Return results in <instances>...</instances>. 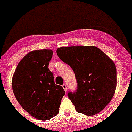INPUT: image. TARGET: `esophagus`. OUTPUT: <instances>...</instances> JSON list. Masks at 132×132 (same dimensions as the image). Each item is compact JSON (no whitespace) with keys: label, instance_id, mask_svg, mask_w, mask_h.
<instances>
[{"label":"esophagus","instance_id":"34e87169","mask_svg":"<svg viewBox=\"0 0 132 132\" xmlns=\"http://www.w3.org/2000/svg\"><path fill=\"white\" fill-rule=\"evenodd\" d=\"M62 86V87H63L64 90V91H66V92L67 91L68 89H67V86H66V84H63Z\"/></svg>","mask_w":132,"mask_h":132}]
</instances>
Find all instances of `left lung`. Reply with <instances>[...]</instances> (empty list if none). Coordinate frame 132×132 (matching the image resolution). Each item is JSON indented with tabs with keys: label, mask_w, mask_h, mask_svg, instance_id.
Instances as JSON below:
<instances>
[{
	"label": "left lung",
	"mask_w": 132,
	"mask_h": 132,
	"mask_svg": "<svg viewBox=\"0 0 132 132\" xmlns=\"http://www.w3.org/2000/svg\"><path fill=\"white\" fill-rule=\"evenodd\" d=\"M57 54L73 70L77 90L68 96L77 112L93 116L102 111L116 88L115 64L100 49L93 46L61 47Z\"/></svg>",
	"instance_id": "8db88e82"
}]
</instances>
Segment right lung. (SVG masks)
Wrapping results in <instances>:
<instances>
[{
	"label": "right lung",
	"mask_w": 132,
	"mask_h": 132,
	"mask_svg": "<svg viewBox=\"0 0 132 132\" xmlns=\"http://www.w3.org/2000/svg\"><path fill=\"white\" fill-rule=\"evenodd\" d=\"M53 51H32L18 63L12 80L13 93L22 108L39 120L57 115L65 91L55 84L48 68Z\"/></svg>",
	"instance_id": "right-lung-1"
}]
</instances>
